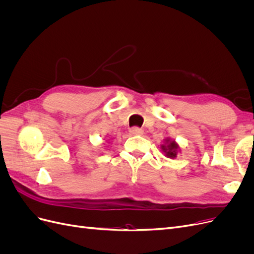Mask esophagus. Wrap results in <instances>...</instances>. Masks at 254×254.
I'll list each match as a JSON object with an SVG mask.
<instances>
[{"label": "esophagus", "mask_w": 254, "mask_h": 254, "mask_svg": "<svg viewBox=\"0 0 254 254\" xmlns=\"http://www.w3.org/2000/svg\"><path fill=\"white\" fill-rule=\"evenodd\" d=\"M129 132H130V134L136 135V134H142L143 133V130L141 128H139V127H132V128H130Z\"/></svg>", "instance_id": "1"}]
</instances>
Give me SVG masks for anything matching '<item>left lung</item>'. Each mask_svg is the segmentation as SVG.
Returning <instances> with one entry per match:
<instances>
[{"label":"left lung","mask_w":254,"mask_h":254,"mask_svg":"<svg viewBox=\"0 0 254 254\" xmlns=\"http://www.w3.org/2000/svg\"><path fill=\"white\" fill-rule=\"evenodd\" d=\"M161 149H162V151L165 153V156L167 158L175 159L177 155H178L179 145L175 141L171 140L170 137H167V139H165V144L161 145Z\"/></svg>","instance_id":"obj_1"}]
</instances>
